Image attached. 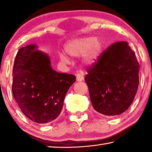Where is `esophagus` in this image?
Wrapping results in <instances>:
<instances>
[{"label":"esophagus","instance_id":"obj_1","mask_svg":"<svg viewBox=\"0 0 152 152\" xmlns=\"http://www.w3.org/2000/svg\"><path fill=\"white\" fill-rule=\"evenodd\" d=\"M84 80V76L83 74L80 73H78L76 74V80L78 82L82 81Z\"/></svg>","mask_w":152,"mask_h":152}]
</instances>
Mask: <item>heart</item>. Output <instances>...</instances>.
Returning a JSON list of instances; mask_svg holds the SVG:
<instances>
[{
  "mask_svg": "<svg viewBox=\"0 0 152 152\" xmlns=\"http://www.w3.org/2000/svg\"><path fill=\"white\" fill-rule=\"evenodd\" d=\"M102 48L101 39L94 37H86L75 39L68 42L64 46V50L72 57L83 55L84 61L87 64H92L99 58ZM59 58L63 62L68 63L70 60L64 53H59Z\"/></svg>",
  "mask_w": 152,
  "mask_h": 152,
  "instance_id": "b5f03b06",
  "label": "heart"
}]
</instances>
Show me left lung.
I'll list each match as a JSON object with an SVG mask.
<instances>
[{
    "label": "left lung",
    "mask_w": 152,
    "mask_h": 152,
    "mask_svg": "<svg viewBox=\"0 0 152 152\" xmlns=\"http://www.w3.org/2000/svg\"><path fill=\"white\" fill-rule=\"evenodd\" d=\"M140 64L126 42L113 43L87 69L84 80L95 110L107 116L125 112L139 86Z\"/></svg>",
    "instance_id": "left-lung-1"
}]
</instances>
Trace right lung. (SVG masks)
Here are the masks:
<instances>
[{
  "instance_id": "right-lung-1",
  "label": "right lung",
  "mask_w": 152,
  "mask_h": 152,
  "mask_svg": "<svg viewBox=\"0 0 152 152\" xmlns=\"http://www.w3.org/2000/svg\"><path fill=\"white\" fill-rule=\"evenodd\" d=\"M76 82L73 74L59 73L50 57L30 44L18 51L12 70V92L22 113L40 124L53 121L60 114L65 96Z\"/></svg>"
}]
</instances>
